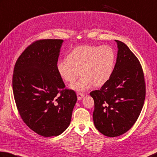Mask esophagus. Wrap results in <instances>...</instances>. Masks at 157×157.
<instances>
[{
  "instance_id": "obj_1",
  "label": "esophagus",
  "mask_w": 157,
  "mask_h": 157,
  "mask_svg": "<svg viewBox=\"0 0 157 157\" xmlns=\"http://www.w3.org/2000/svg\"><path fill=\"white\" fill-rule=\"evenodd\" d=\"M77 96H78V100H80V99L82 98V97L84 96V93H82L78 92V93H77Z\"/></svg>"
}]
</instances>
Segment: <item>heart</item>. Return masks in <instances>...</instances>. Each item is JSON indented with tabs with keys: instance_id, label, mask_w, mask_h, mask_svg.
I'll return each instance as SVG.
<instances>
[{
	"instance_id": "b5f03b06",
	"label": "heart",
	"mask_w": 157,
	"mask_h": 157,
	"mask_svg": "<svg viewBox=\"0 0 157 157\" xmlns=\"http://www.w3.org/2000/svg\"><path fill=\"white\" fill-rule=\"evenodd\" d=\"M116 54L110 45H80L71 51L68 59L57 62V70L64 81L71 83L82 74L81 78L71 85L74 90L84 91L94 85L101 86L113 75Z\"/></svg>"
}]
</instances>
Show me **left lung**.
<instances>
[{"label":"left lung","mask_w":157,"mask_h":157,"mask_svg":"<svg viewBox=\"0 0 157 157\" xmlns=\"http://www.w3.org/2000/svg\"><path fill=\"white\" fill-rule=\"evenodd\" d=\"M115 41L118 53L113 75L100 89L90 93L95 104V126L110 137L123 135L132 127L146 98V82L140 62L126 44Z\"/></svg>","instance_id":"obj_1"}]
</instances>
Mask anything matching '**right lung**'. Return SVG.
<instances>
[{"label":"right lung","instance_id":"right-lung-1","mask_svg":"<svg viewBox=\"0 0 157 157\" xmlns=\"http://www.w3.org/2000/svg\"><path fill=\"white\" fill-rule=\"evenodd\" d=\"M63 40L32 42L17 59L12 87L17 109L25 124L39 135H60L69 126L75 92L65 88L57 70Z\"/></svg>","mask_w":157,"mask_h":157}]
</instances>
